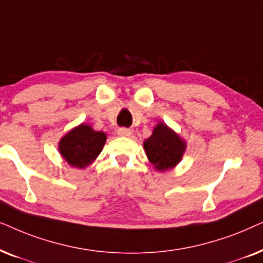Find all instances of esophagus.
<instances>
[{
    "label": "esophagus",
    "mask_w": 263,
    "mask_h": 263,
    "mask_svg": "<svg viewBox=\"0 0 263 263\" xmlns=\"http://www.w3.org/2000/svg\"><path fill=\"white\" fill-rule=\"evenodd\" d=\"M118 135L122 136V137H128V136L131 135V129H128L126 127H120V128H118Z\"/></svg>",
    "instance_id": "esophagus-1"
}]
</instances>
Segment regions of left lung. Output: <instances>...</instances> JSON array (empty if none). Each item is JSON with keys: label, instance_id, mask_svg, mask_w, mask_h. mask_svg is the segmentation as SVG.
Here are the masks:
<instances>
[{"label": "left lung", "instance_id": "left-lung-1", "mask_svg": "<svg viewBox=\"0 0 263 263\" xmlns=\"http://www.w3.org/2000/svg\"><path fill=\"white\" fill-rule=\"evenodd\" d=\"M150 162L157 171H167L179 162L185 152V143L164 124H157L153 135L144 142Z\"/></svg>", "mask_w": 263, "mask_h": 263}]
</instances>
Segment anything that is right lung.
<instances>
[{
    "instance_id": "obj_1",
    "label": "right lung",
    "mask_w": 263,
    "mask_h": 263,
    "mask_svg": "<svg viewBox=\"0 0 263 263\" xmlns=\"http://www.w3.org/2000/svg\"><path fill=\"white\" fill-rule=\"evenodd\" d=\"M106 138L103 132L93 131L89 125L83 124L68 132L61 139L59 148L71 166L84 168L100 155Z\"/></svg>"
}]
</instances>
